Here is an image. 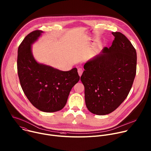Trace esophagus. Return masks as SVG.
<instances>
[{
	"mask_svg": "<svg viewBox=\"0 0 151 151\" xmlns=\"http://www.w3.org/2000/svg\"><path fill=\"white\" fill-rule=\"evenodd\" d=\"M78 74H79V76H81L82 75V73H83V70H82V69L79 68V69H78Z\"/></svg>",
	"mask_w": 151,
	"mask_h": 151,
	"instance_id": "obj_1",
	"label": "esophagus"
}]
</instances>
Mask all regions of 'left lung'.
Instances as JSON below:
<instances>
[{
  "instance_id": "8db88e82",
  "label": "left lung",
  "mask_w": 151,
  "mask_h": 151,
  "mask_svg": "<svg viewBox=\"0 0 151 151\" xmlns=\"http://www.w3.org/2000/svg\"><path fill=\"white\" fill-rule=\"evenodd\" d=\"M114 40L109 48L88 60L81 80L85 87L88 110L96 115L114 111L124 101L136 72V50L120 32H113Z\"/></svg>"
}]
</instances>
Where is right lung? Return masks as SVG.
<instances>
[{"instance_id": "add662e5", "label": "right lung", "mask_w": 151, "mask_h": 151, "mask_svg": "<svg viewBox=\"0 0 151 151\" xmlns=\"http://www.w3.org/2000/svg\"><path fill=\"white\" fill-rule=\"evenodd\" d=\"M44 32L36 30L27 35L18 50V74L22 89L30 103L39 110L53 113L66 105L73 86L79 81L76 68L62 71L38 63L32 45Z\"/></svg>"}]
</instances>
